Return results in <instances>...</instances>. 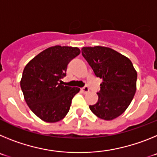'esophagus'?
I'll use <instances>...</instances> for the list:
<instances>
[{
  "label": "esophagus",
  "instance_id": "obj_1",
  "mask_svg": "<svg viewBox=\"0 0 157 157\" xmlns=\"http://www.w3.org/2000/svg\"><path fill=\"white\" fill-rule=\"evenodd\" d=\"M81 90L82 92L84 93V94H86V93H88L89 91H90V88H89L88 86H85V87H83V88H82Z\"/></svg>",
  "mask_w": 157,
  "mask_h": 157
}]
</instances>
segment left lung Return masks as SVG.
<instances>
[{
	"label": "left lung",
	"mask_w": 157,
	"mask_h": 157,
	"mask_svg": "<svg viewBox=\"0 0 157 157\" xmlns=\"http://www.w3.org/2000/svg\"><path fill=\"white\" fill-rule=\"evenodd\" d=\"M82 54L102 79L98 102L90 109L100 119L114 120L125 112L135 94L137 71L132 62L108 47H83Z\"/></svg>",
	"instance_id": "1"
}]
</instances>
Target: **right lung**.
Listing matches in <instances>:
<instances>
[{"mask_svg": "<svg viewBox=\"0 0 157 157\" xmlns=\"http://www.w3.org/2000/svg\"><path fill=\"white\" fill-rule=\"evenodd\" d=\"M80 53L77 47H49L26 65L20 86L30 110L43 121L56 123L69 112L78 87L61 84L67 66Z\"/></svg>", "mask_w": 157, "mask_h": 157, "instance_id": "right-lung-1", "label": "right lung"}]
</instances>
